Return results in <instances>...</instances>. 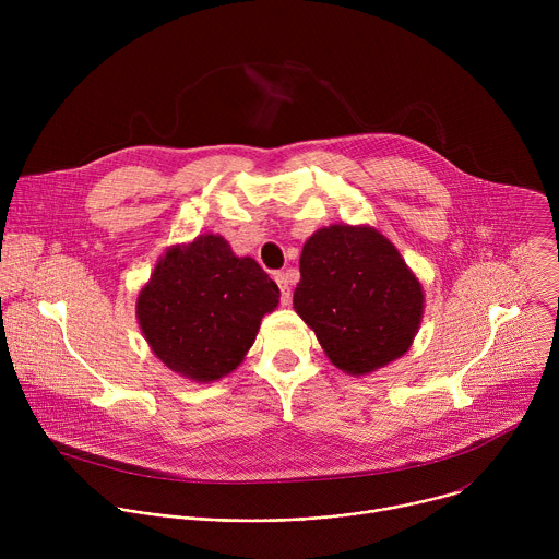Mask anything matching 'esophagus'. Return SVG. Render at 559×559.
<instances>
[{"label": "esophagus", "instance_id": "34e87169", "mask_svg": "<svg viewBox=\"0 0 559 559\" xmlns=\"http://www.w3.org/2000/svg\"><path fill=\"white\" fill-rule=\"evenodd\" d=\"M274 281L278 283V289H281V302L289 305V300H292V276L287 272H276Z\"/></svg>", "mask_w": 559, "mask_h": 559}]
</instances>
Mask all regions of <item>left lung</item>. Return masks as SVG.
<instances>
[{"label":"left lung","instance_id":"obj_1","mask_svg":"<svg viewBox=\"0 0 559 559\" xmlns=\"http://www.w3.org/2000/svg\"><path fill=\"white\" fill-rule=\"evenodd\" d=\"M294 309L338 369L367 376L409 352L425 294L389 238L336 223L302 246Z\"/></svg>","mask_w":559,"mask_h":559}]
</instances>
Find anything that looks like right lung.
I'll use <instances>...</instances> for the list:
<instances>
[{
	"mask_svg": "<svg viewBox=\"0 0 559 559\" xmlns=\"http://www.w3.org/2000/svg\"><path fill=\"white\" fill-rule=\"evenodd\" d=\"M278 285L218 234H201L158 259L136 298L141 332L168 369L212 382L243 362Z\"/></svg>",
	"mask_w": 559,
	"mask_h": 559,
	"instance_id": "right-lung-1",
	"label": "right lung"
}]
</instances>
